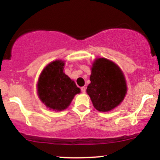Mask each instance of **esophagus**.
<instances>
[{
  "mask_svg": "<svg viewBox=\"0 0 160 160\" xmlns=\"http://www.w3.org/2000/svg\"><path fill=\"white\" fill-rule=\"evenodd\" d=\"M86 88L85 87V86H82V87H81V92L82 93L86 92Z\"/></svg>",
  "mask_w": 160,
  "mask_h": 160,
  "instance_id": "esophagus-1",
  "label": "esophagus"
}]
</instances>
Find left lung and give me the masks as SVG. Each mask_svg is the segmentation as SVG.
<instances>
[{"mask_svg":"<svg viewBox=\"0 0 160 160\" xmlns=\"http://www.w3.org/2000/svg\"><path fill=\"white\" fill-rule=\"evenodd\" d=\"M90 81L86 92L98 111H111L123 100L127 89L124 75L110 60L104 58L95 60Z\"/></svg>","mask_w":160,"mask_h":160,"instance_id":"left-lung-1","label":"left lung"}]
</instances>
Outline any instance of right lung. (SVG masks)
I'll list each match as a JSON object with an SVG mask.
<instances>
[{"label": "right lung", "mask_w": 160, "mask_h": 160, "mask_svg": "<svg viewBox=\"0 0 160 160\" xmlns=\"http://www.w3.org/2000/svg\"><path fill=\"white\" fill-rule=\"evenodd\" d=\"M64 65L59 60L51 62L42 71L38 84L40 100L57 111L66 109L74 95L80 92L75 82L63 72Z\"/></svg>", "instance_id": "add662e5"}]
</instances>
